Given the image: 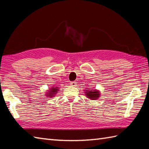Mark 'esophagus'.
Here are the masks:
<instances>
[{
	"label": "esophagus",
	"instance_id": "34e87169",
	"mask_svg": "<svg viewBox=\"0 0 149 149\" xmlns=\"http://www.w3.org/2000/svg\"><path fill=\"white\" fill-rule=\"evenodd\" d=\"M70 84L71 86H77V82H76L75 81L71 82L70 83Z\"/></svg>",
	"mask_w": 149,
	"mask_h": 149
}]
</instances>
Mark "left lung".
<instances>
[{"mask_svg":"<svg viewBox=\"0 0 149 149\" xmlns=\"http://www.w3.org/2000/svg\"><path fill=\"white\" fill-rule=\"evenodd\" d=\"M86 96L91 100H96L100 97V92L97 90H86Z\"/></svg>","mask_w":149,"mask_h":149,"instance_id":"8db88e82","label":"left lung"}]
</instances>
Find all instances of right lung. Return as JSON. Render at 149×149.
<instances>
[{
	"label": "right lung",
	"instance_id": "1",
	"mask_svg": "<svg viewBox=\"0 0 149 149\" xmlns=\"http://www.w3.org/2000/svg\"><path fill=\"white\" fill-rule=\"evenodd\" d=\"M58 91V87H51V89L48 91L47 94L48 97H53L55 94H56Z\"/></svg>",
	"mask_w": 149,
	"mask_h": 149
}]
</instances>
